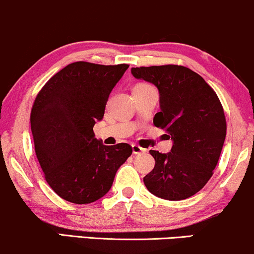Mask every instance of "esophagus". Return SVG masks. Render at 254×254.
<instances>
[{
  "instance_id": "1",
  "label": "esophagus",
  "mask_w": 254,
  "mask_h": 254,
  "mask_svg": "<svg viewBox=\"0 0 254 254\" xmlns=\"http://www.w3.org/2000/svg\"><path fill=\"white\" fill-rule=\"evenodd\" d=\"M145 149H143V147H140L139 145H136V144H133L132 145V152L134 155H139V153H143L145 152Z\"/></svg>"
}]
</instances>
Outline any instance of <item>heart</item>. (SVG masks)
Masks as SVG:
<instances>
[{
    "label": "heart",
    "instance_id": "b5f03b06",
    "mask_svg": "<svg viewBox=\"0 0 254 254\" xmlns=\"http://www.w3.org/2000/svg\"><path fill=\"white\" fill-rule=\"evenodd\" d=\"M146 84H138V85H136V86H145Z\"/></svg>",
    "mask_w": 254,
    "mask_h": 254
}]
</instances>
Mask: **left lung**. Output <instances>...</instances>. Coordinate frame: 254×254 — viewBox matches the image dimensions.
<instances>
[{"instance_id":"left-lung-1","label":"left lung","mask_w":254,"mask_h":254,"mask_svg":"<svg viewBox=\"0 0 254 254\" xmlns=\"http://www.w3.org/2000/svg\"><path fill=\"white\" fill-rule=\"evenodd\" d=\"M131 72L158 88L160 111L153 124L173 140L171 152L150 150L156 164L144 184L168 200L191 197L210 181L219 160L226 137L223 105L203 77L186 66H139Z\"/></svg>"}]
</instances>
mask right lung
<instances>
[{"mask_svg": "<svg viewBox=\"0 0 254 254\" xmlns=\"http://www.w3.org/2000/svg\"><path fill=\"white\" fill-rule=\"evenodd\" d=\"M127 68L83 61L68 64L35 98L30 114L35 152L47 183L64 200L90 204L103 197L132 153L129 144L103 145L94 133L111 90Z\"/></svg>", "mask_w": 254, "mask_h": 254, "instance_id": "1", "label": "right lung"}]
</instances>
